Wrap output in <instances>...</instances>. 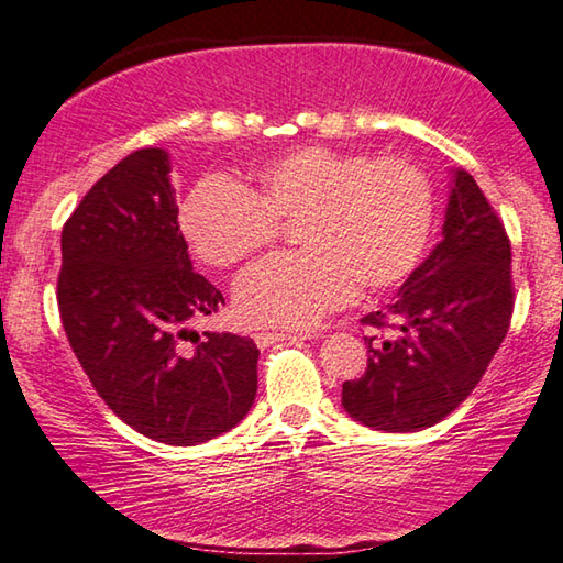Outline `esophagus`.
I'll use <instances>...</instances> for the list:
<instances>
[{"instance_id":"esophagus-1","label":"esophagus","mask_w":563,"mask_h":563,"mask_svg":"<svg viewBox=\"0 0 563 563\" xmlns=\"http://www.w3.org/2000/svg\"><path fill=\"white\" fill-rule=\"evenodd\" d=\"M295 338L305 340L302 332H300V335H292V332H255V335H253V340L258 342V347H268V345H273V342H278V340H295Z\"/></svg>"}]
</instances>
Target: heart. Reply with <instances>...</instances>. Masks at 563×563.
Wrapping results in <instances>:
<instances>
[{
	"instance_id": "obj_1",
	"label": "heart",
	"mask_w": 563,
	"mask_h": 563,
	"mask_svg": "<svg viewBox=\"0 0 563 563\" xmlns=\"http://www.w3.org/2000/svg\"><path fill=\"white\" fill-rule=\"evenodd\" d=\"M434 190L407 158L308 146L273 158L247 190L228 178L190 188L178 223L198 258L225 268L268 247L295 223L302 251L271 255L235 283L253 325L310 328L355 298L402 283L422 258Z\"/></svg>"
}]
</instances>
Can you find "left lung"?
Instances as JSON below:
<instances>
[{"label":"left lung","instance_id":"8db88e82","mask_svg":"<svg viewBox=\"0 0 563 563\" xmlns=\"http://www.w3.org/2000/svg\"><path fill=\"white\" fill-rule=\"evenodd\" d=\"M514 310L511 245L499 216L466 170H454L442 241L387 310L362 322L395 335L367 342V369L342 385L360 424L417 432L454 412L487 373Z\"/></svg>","mask_w":563,"mask_h":563}]
</instances>
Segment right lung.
I'll list each match as a JSON object with an SVG mask.
<instances>
[{
	"label": "right lung",
	"instance_id": "add662e5",
	"mask_svg": "<svg viewBox=\"0 0 563 563\" xmlns=\"http://www.w3.org/2000/svg\"><path fill=\"white\" fill-rule=\"evenodd\" d=\"M164 148H141L91 186L62 231L56 283L76 360L113 415L148 440L190 446L241 422L258 347L188 322L223 295L188 258Z\"/></svg>",
	"mask_w": 563,
	"mask_h": 563
}]
</instances>
